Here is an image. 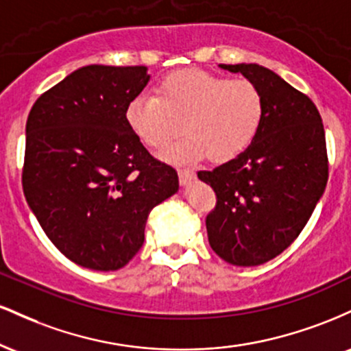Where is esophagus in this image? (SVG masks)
Here are the masks:
<instances>
[{
    "label": "esophagus",
    "instance_id": "34e87169",
    "mask_svg": "<svg viewBox=\"0 0 351 351\" xmlns=\"http://www.w3.org/2000/svg\"><path fill=\"white\" fill-rule=\"evenodd\" d=\"M178 176H180V184L181 186H186L191 180H195V171L191 170H180L178 171Z\"/></svg>",
    "mask_w": 351,
    "mask_h": 351
}]
</instances>
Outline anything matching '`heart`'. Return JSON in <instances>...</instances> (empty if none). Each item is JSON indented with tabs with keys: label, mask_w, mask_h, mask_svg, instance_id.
Listing matches in <instances>:
<instances>
[{
	"label": "heart",
	"mask_w": 351,
	"mask_h": 351,
	"mask_svg": "<svg viewBox=\"0 0 351 351\" xmlns=\"http://www.w3.org/2000/svg\"><path fill=\"white\" fill-rule=\"evenodd\" d=\"M264 95L249 79H231L206 71L168 74L156 95L130 99L125 108L128 127L155 152L170 147L181 130L184 136L165 153L173 163L208 158L229 162L251 147L264 120Z\"/></svg>",
	"instance_id": "obj_1"
}]
</instances>
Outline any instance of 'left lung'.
I'll use <instances>...</instances> for the list:
<instances>
[{"label": "left lung", "instance_id": "obj_1", "mask_svg": "<svg viewBox=\"0 0 351 351\" xmlns=\"http://www.w3.org/2000/svg\"><path fill=\"white\" fill-rule=\"evenodd\" d=\"M241 72L264 95L256 140L236 158L198 178L216 193L206 216L209 245L232 265L267 263L291 245L328 180L325 130L315 104L259 64H221Z\"/></svg>", "mask_w": 351, "mask_h": 351}]
</instances>
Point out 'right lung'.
<instances>
[{
	"mask_svg": "<svg viewBox=\"0 0 351 351\" xmlns=\"http://www.w3.org/2000/svg\"><path fill=\"white\" fill-rule=\"evenodd\" d=\"M150 80L145 66L80 67L34 102L23 191L72 263L117 271L140 251L148 215L178 191V173L148 153L125 119Z\"/></svg>",
	"mask_w": 351,
	"mask_h": 351,
	"instance_id": "obj_1",
	"label": "right lung"
}]
</instances>
